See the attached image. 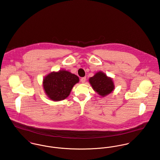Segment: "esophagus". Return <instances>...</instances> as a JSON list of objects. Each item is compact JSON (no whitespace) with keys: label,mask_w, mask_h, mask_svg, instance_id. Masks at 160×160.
<instances>
[{"label":"esophagus","mask_w":160,"mask_h":160,"mask_svg":"<svg viewBox=\"0 0 160 160\" xmlns=\"http://www.w3.org/2000/svg\"><path fill=\"white\" fill-rule=\"evenodd\" d=\"M86 78L85 77H82L81 79H80V81H81V82L82 83H84L85 82H86Z\"/></svg>","instance_id":"obj_1"}]
</instances>
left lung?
Returning a JSON list of instances; mask_svg holds the SVG:
<instances>
[{
  "label": "left lung",
  "instance_id": "1",
  "mask_svg": "<svg viewBox=\"0 0 160 160\" xmlns=\"http://www.w3.org/2000/svg\"><path fill=\"white\" fill-rule=\"evenodd\" d=\"M89 82L92 89L102 97L108 95L114 89L112 79L102 71H99L89 78Z\"/></svg>",
  "mask_w": 160,
  "mask_h": 160
}]
</instances>
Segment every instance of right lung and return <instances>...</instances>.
Here are the masks:
<instances>
[{"instance_id":"add662e5","label":"right lung","mask_w":160,"mask_h":160,"mask_svg":"<svg viewBox=\"0 0 160 160\" xmlns=\"http://www.w3.org/2000/svg\"><path fill=\"white\" fill-rule=\"evenodd\" d=\"M79 82L78 76L65 70L52 72L43 79L46 94L52 100L60 101L67 98L74 87Z\"/></svg>"}]
</instances>
